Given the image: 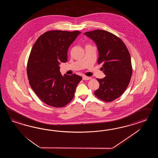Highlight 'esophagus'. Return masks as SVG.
Listing matches in <instances>:
<instances>
[{
  "label": "esophagus",
  "instance_id": "34e87169",
  "mask_svg": "<svg viewBox=\"0 0 158 158\" xmlns=\"http://www.w3.org/2000/svg\"><path fill=\"white\" fill-rule=\"evenodd\" d=\"M91 79V77H86V76H83V80H84V81L90 80V79Z\"/></svg>",
  "mask_w": 158,
  "mask_h": 158
}]
</instances>
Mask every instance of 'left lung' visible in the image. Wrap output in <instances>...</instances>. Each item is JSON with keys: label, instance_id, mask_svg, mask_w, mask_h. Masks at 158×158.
Segmentation results:
<instances>
[{"label": "left lung", "instance_id": "1", "mask_svg": "<svg viewBox=\"0 0 158 158\" xmlns=\"http://www.w3.org/2000/svg\"><path fill=\"white\" fill-rule=\"evenodd\" d=\"M84 35L96 43L99 56L98 64H102L106 75L102 79H97L100 87L94 94L105 102L115 100L124 93L132 75L127 48L119 38L106 31L97 29Z\"/></svg>", "mask_w": 158, "mask_h": 158}]
</instances>
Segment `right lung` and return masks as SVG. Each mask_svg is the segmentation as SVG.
Listing matches in <instances>:
<instances>
[{
    "instance_id": "1",
    "label": "right lung",
    "mask_w": 158,
    "mask_h": 158,
    "mask_svg": "<svg viewBox=\"0 0 158 158\" xmlns=\"http://www.w3.org/2000/svg\"><path fill=\"white\" fill-rule=\"evenodd\" d=\"M81 32L77 31H48L34 44L27 64L32 89L46 104L59 108L72 100L82 77L76 74L62 76L59 65L68 60V50Z\"/></svg>"
}]
</instances>
